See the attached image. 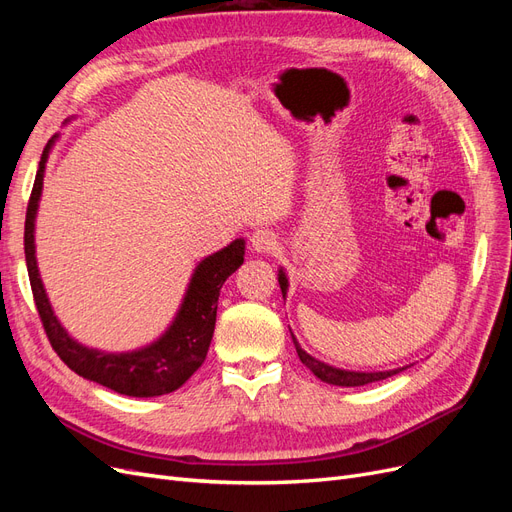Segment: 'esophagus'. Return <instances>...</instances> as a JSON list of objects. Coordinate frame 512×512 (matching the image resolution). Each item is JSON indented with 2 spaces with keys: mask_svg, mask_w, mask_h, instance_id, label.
I'll return each instance as SVG.
<instances>
[{
  "mask_svg": "<svg viewBox=\"0 0 512 512\" xmlns=\"http://www.w3.org/2000/svg\"><path fill=\"white\" fill-rule=\"evenodd\" d=\"M250 245H252V250L258 254H269L277 247V237L271 230H256V232H252Z\"/></svg>",
  "mask_w": 512,
  "mask_h": 512,
  "instance_id": "1",
  "label": "esophagus"
}]
</instances>
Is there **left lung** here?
<instances>
[{
  "instance_id": "8db88e82",
  "label": "left lung",
  "mask_w": 512,
  "mask_h": 512,
  "mask_svg": "<svg viewBox=\"0 0 512 512\" xmlns=\"http://www.w3.org/2000/svg\"><path fill=\"white\" fill-rule=\"evenodd\" d=\"M277 282H280V288H282V294L286 299V292H288V275L284 271V267H280V271H277ZM292 333V331H290ZM292 342H294V348H297V354L301 363L312 371V374L316 378H320L322 382L327 384H335V386H363V384H369V382H378V380H386L391 378L395 374H399V371H404L406 367H397V369H389V371H352V369H342V367H333L329 363H324L320 359H316V356H312L309 352H305L297 337L292 335Z\"/></svg>"
}]
</instances>
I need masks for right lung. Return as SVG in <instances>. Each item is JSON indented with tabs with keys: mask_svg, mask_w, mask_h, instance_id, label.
Here are the masks:
<instances>
[{
	"mask_svg": "<svg viewBox=\"0 0 512 512\" xmlns=\"http://www.w3.org/2000/svg\"><path fill=\"white\" fill-rule=\"evenodd\" d=\"M57 138L59 134H55L42 151L25 215V262L29 284H32L34 301L49 342L59 359L72 371L115 393L128 397H158L173 393L205 361L215 329V316H218L220 290L228 277L243 265L245 241L235 239L198 262L173 322L151 344L128 352H106L83 346L55 316L36 260V215L46 162H49V153Z\"/></svg>",
	"mask_w": 512,
	"mask_h": 512,
	"instance_id": "obj_1",
	"label": "right lung"
}]
</instances>
